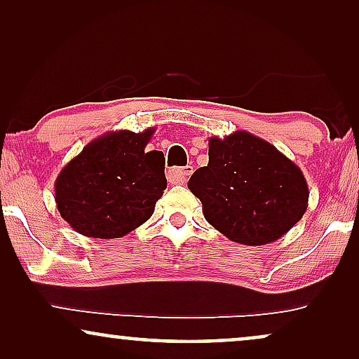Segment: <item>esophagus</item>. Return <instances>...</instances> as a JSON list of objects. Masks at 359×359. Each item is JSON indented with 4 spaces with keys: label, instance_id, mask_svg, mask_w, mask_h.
<instances>
[{
    "label": "esophagus",
    "instance_id": "1",
    "mask_svg": "<svg viewBox=\"0 0 359 359\" xmlns=\"http://www.w3.org/2000/svg\"><path fill=\"white\" fill-rule=\"evenodd\" d=\"M191 175H193V166L191 165L183 166V168H171L168 171V178L171 183H178V184H184Z\"/></svg>",
    "mask_w": 359,
    "mask_h": 359
}]
</instances>
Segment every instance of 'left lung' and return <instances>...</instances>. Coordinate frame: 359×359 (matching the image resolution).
Segmentation results:
<instances>
[{
	"instance_id": "1",
	"label": "left lung",
	"mask_w": 359,
	"mask_h": 359,
	"mask_svg": "<svg viewBox=\"0 0 359 359\" xmlns=\"http://www.w3.org/2000/svg\"><path fill=\"white\" fill-rule=\"evenodd\" d=\"M188 188L208 222L232 242L266 245L289 232L307 210L299 166L276 147L245 130L209 139V163Z\"/></svg>"
}]
</instances>
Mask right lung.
Returning <instances> with one entry per match:
<instances>
[{
  "label": "right lung",
  "mask_w": 359,
  "mask_h": 359,
  "mask_svg": "<svg viewBox=\"0 0 359 359\" xmlns=\"http://www.w3.org/2000/svg\"><path fill=\"white\" fill-rule=\"evenodd\" d=\"M154 132H107L63 166L55 203L75 232L119 238L151 217L166 189L163 154L145 150Z\"/></svg>",
  "instance_id": "obj_1"
}]
</instances>
